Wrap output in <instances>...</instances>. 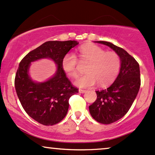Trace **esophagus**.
<instances>
[{
    "mask_svg": "<svg viewBox=\"0 0 155 155\" xmlns=\"http://www.w3.org/2000/svg\"><path fill=\"white\" fill-rule=\"evenodd\" d=\"M79 92L80 94H84V93H86V92H87V91H86V90H83V89H79Z\"/></svg>",
    "mask_w": 155,
    "mask_h": 155,
    "instance_id": "34e87169",
    "label": "esophagus"
}]
</instances>
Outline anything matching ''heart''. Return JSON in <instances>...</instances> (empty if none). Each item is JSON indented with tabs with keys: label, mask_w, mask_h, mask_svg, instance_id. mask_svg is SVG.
Instances as JSON below:
<instances>
[{
	"label": "heart",
	"mask_w": 155,
	"mask_h": 155,
	"mask_svg": "<svg viewBox=\"0 0 155 155\" xmlns=\"http://www.w3.org/2000/svg\"><path fill=\"white\" fill-rule=\"evenodd\" d=\"M79 56L82 61L90 64L86 69L85 75L79 76L74 84L81 88H89L99 84L106 86L114 80L120 69L119 56L115 52H106L102 48L94 44L80 47ZM62 68L68 76L74 77L77 74L78 59L74 54H67L61 62Z\"/></svg>",
	"instance_id": "obj_1"
}]
</instances>
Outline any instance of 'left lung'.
Listing matches in <instances>:
<instances>
[{
  "label": "left lung",
  "instance_id": "1",
  "mask_svg": "<svg viewBox=\"0 0 155 155\" xmlns=\"http://www.w3.org/2000/svg\"><path fill=\"white\" fill-rule=\"evenodd\" d=\"M109 46L119 56L120 69L117 77L107 89L97 91V99L89 107L91 117L101 124H109L122 118L130 109L140 90V65L123 48L110 42L95 41Z\"/></svg>",
  "mask_w": 155,
  "mask_h": 155
}]
</instances>
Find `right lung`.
Returning <instances> with one entry per match:
<instances>
[{
    "label": "right lung",
    "mask_w": 155,
    "mask_h": 155,
    "mask_svg": "<svg viewBox=\"0 0 155 155\" xmlns=\"http://www.w3.org/2000/svg\"><path fill=\"white\" fill-rule=\"evenodd\" d=\"M78 44L76 41L45 42L19 64L15 78L18 97L25 112L40 124L48 126L60 122L67 114L69 98L79 92L66 76L61 64L66 54ZM44 58L54 62L56 72L46 81H34L29 74L31 63Z\"/></svg>",
    "instance_id": "1"
}]
</instances>
